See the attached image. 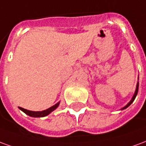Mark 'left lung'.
Wrapping results in <instances>:
<instances>
[{"mask_svg":"<svg viewBox=\"0 0 146 146\" xmlns=\"http://www.w3.org/2000/svg\"><path fill=\"white\" fill-rule=\"evenodd\" d=\"M138 84H139V83L138 82V84H137V87H136V91H135V95H134V96H133V98H132V99H131V101H130V102H129L128 104L127 105V106H124V107L123 108L122 110H124V109H126V108H127V107H128L129 106H130V105L131 104L132 102H134V100H135V98H136V95H137V94H138Z\"/></svg>","mask_w":146,"mask_h":146,"instance_id":"obj_1","label":"left lung"}]
</instances>
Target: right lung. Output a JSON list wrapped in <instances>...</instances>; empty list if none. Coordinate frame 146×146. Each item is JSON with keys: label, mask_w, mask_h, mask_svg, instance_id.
<instances>
[{"label": "right lung", "mask_w": 146, "mask_h": 146, "mask_svg": "<svg viewBox=\"0 0 146 146\" xmlns=\"http://www.w3.org/2000/svg\"><path fill=\"white\" fill-rule=\"evenodd\" d=\"M58 105H59V102L57 103V104H55L54 106H53L50 107L49 109H48V110H44V111H40V112H33V111H30V110H25V109H23V108H21V107H19V109H20L23 112H24V113H26V114H27V115H29V116H33V117H43V116H47V115H48V114H49L50 113H51L53 110H55V109L58 106Z\"/></svg>", "instance_id": "add662e5"}]
</instances>
